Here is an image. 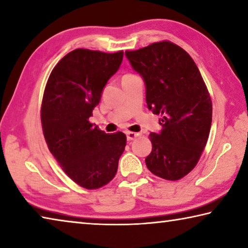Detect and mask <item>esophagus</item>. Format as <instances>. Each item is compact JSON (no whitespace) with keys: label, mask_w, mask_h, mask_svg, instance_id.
<instances>
[{"label":"esophagus","mask_w":248,"mask_h":248,"mask_svg":"<svg viewBox=\"0 0 248 248\" xmlns=\"http://www.w3.org/2000/svg\"><path fill=\"white\" fill-rule=\"evenodd\" d=\"M138 136H139V134L136 133V132H131V131H128V132H127V139H128L129 141L134 140Z\"/></svg>","instance_id":"esophagus-1"}]
</instances>
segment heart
I'll use <instances>...</instances> for the list:
<instances>
[{
    "instance_id": "1",
    "label": "heart",
    "mask_w": 248,
    "mask_h": 248,
    "mask_svg": "<svg viewBox=\"0 0 248 248\" xmlns=\"http://www.w3.org/2000/svg\"><path fill=\"white\" fill-rule=\"evenodd\" d=\"M129 75H132V74H125V75H124L123 78H124V77H129Z\"/></svg>"
}]
</instances>
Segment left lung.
I'll return each instance as SVG.
<instances>
[{"label": "left lung", "instance_id": "1", "mask_svg": "<svg viewBox=\"0 0 248 248\" xmlns=\"http://www.w3.org/2000/svg\"><path fill=\"white\" fill-rule=\"evenodd\" d=\"M132 68L143 78L146 104L161 115L162 131L151 132V173L178 180L195 169L207 144L212 102L198 66L187 51L169 40L127 50Z\"/></svg>", "mask_w": 248, "mask_h": 248}]
</instances>
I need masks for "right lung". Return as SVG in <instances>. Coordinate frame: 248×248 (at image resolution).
<instances>
[{
    "mask_svg": "<svg viewBox=\"0 0 248 248\" xmlns=\"http://www.w3.org/2000/svg\"><path fill=\"white\" fill-rule=\"evenodd\" d=\"M124 51L78 48L50 73L40 108L48 149L62 170L85 189H98L115 177L127 137L106 133L90 123L104 86L118 71Z\"/></svg>",
    "mask_w": 248,
    "mask_h": 248,
    "instance_id": "obj_1",
    "label": "right lung"
}]
</instances>
